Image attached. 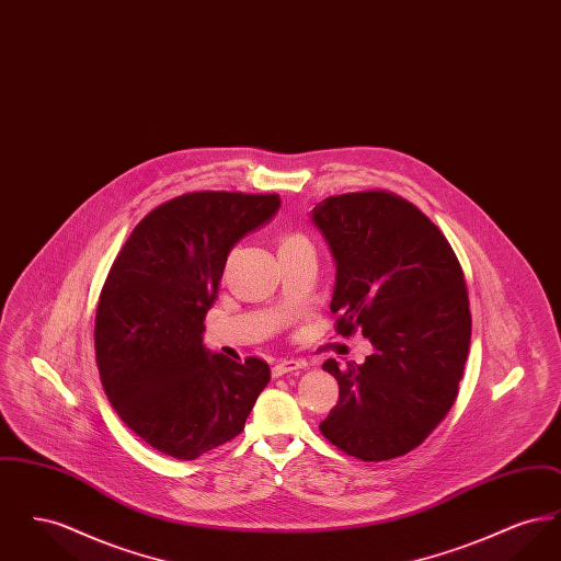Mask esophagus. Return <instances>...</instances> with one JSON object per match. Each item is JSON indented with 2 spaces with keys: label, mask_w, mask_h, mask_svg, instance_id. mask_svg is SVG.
<instances>
[{
  "label": "esophagus",
  "mask_w": 561,
  "mask_h": 561,
  "mask_svg": "<svg viewBox=\"0 0 561 561\" xmlns=\"http://www.w3.org/2000/svg\"><path fill=\"white\" fill-rule=\"evenodd\" d=\"M307 364L302 359H279L275 366H273V376H284V374L296 373V370H302Z\"/></svg>",
  "instance_id": "34e87169"
}]
</instances>
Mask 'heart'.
Listing matches in <instances>:
<instances>
[{"mask_svg": "<svg viewBox=\"0 0 561 561\" xmlns=\"http://www.w3.org/2000/svg\"><path fill=\"white\" fill-rule=\"evenodd\" d=\"M296 240H305V238H300V236H286V238H284V240H282V245H284V243H290V241H296Z\"/></svg>", "mask_w": 561, "mask_h": 561, "instance_id": "obj_1", "label": "heart"}]
</instances>
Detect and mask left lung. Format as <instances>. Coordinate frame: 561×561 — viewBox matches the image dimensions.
I'll return each instance as SVG.
<instances>
[{
    "label": "left lung",
    "mask_w": 561,
    "mask_h": 561,
    "mask_svg": "<svg viewBox=\"0 0 561 561\" xmlns=\"http://www.w3.org/2000/svg\"><path fill=\"white\" fill-rule=\"evenodd\" d=\"M311 222L336 267V330H359L374 348L364 364H323L339 380V403L321 433L368 462L408 454L458 393L471 345L462 268L427 216L387 191L328 197Z\"/></svg>",
    "instance_id": "left-lung-1"
}]
</instances>
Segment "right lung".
I'll return each instance as SVG.
<instances>
[{"mask_svg":"<svg viewBox=\"0 0 561 561\" xmlns=\"http://www.w3.org/2000/svg\"><path fill=\"white\" fill-rule=\"evenodd\" d=\"M279 195L197 191L147 214L108 271L94 347L119 419L179 460L240 435L267 387V362L204 345V320L233 245L268 222Z\"/></svg>","mask_w":561,"mask_h":561,"instance_id":"right-lung-1","label":"right lung"}]
</instances>
